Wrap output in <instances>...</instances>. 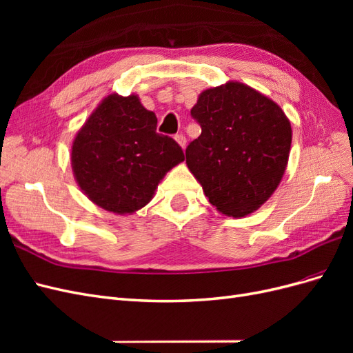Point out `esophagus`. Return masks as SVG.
<instances>
[{
  "instance_id": "1",
  "label": "esophagus",
  "mask_w": 353,
  "mask_h": 353,
  "mask_svg": "<svg viewBox=\"0 0 353 353\" xmlns=\"http://www.w3.org/2000/svg\"><path fill=\"white\" fill-rule=\"evenodd\" d=\"M175 140H176V143H178L181 147L185 148V145H187V138H185L183 134L175 135Z\"/></svg>"
}]
</instances>
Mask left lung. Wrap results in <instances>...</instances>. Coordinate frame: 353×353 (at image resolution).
I'll use <instances>...</instances> for the list:
<instances>
[{"mask_svg":"<svg viewBox=\"0 0 353 353\" xmlns=\"http://www.w3.org/2000/svg\"><path fill=\"white\" fill-rule=\"evenodd\" d=\"M191 116L201 134L185 163L210 205L232 218L258 210L280 185L292 145V125L275 101L230 81L203 91Z\"/></svg>","mask_w":353,"mask_h":353,"instance_id":"obj_1","label":"left lung"}]
</instances>
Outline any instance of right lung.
<instances>
[{
  "mask_svg": "<svg viewBox=\"0 0 353 353\" xmlns=\"http://www.w3.org/2000/svg\"><path fill=\"white\" fill-rule=\"evenodd\" d=\"M137 94H110L82 125L72 144V170L82 193L116 215H131L154 196L160 181L185 159Z\"/></svg>",
  "mask_w": 353,
  "mask_h": 353,
  "instance_id": "1",
  "label": "right lung"
}]
</instances>
